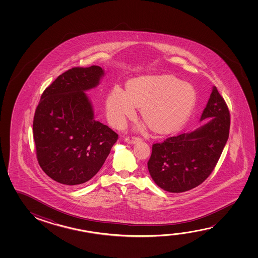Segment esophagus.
I'll return each instance as SVG.
<instances>
[{
    "mask_svg": "<svg viewBox=\"0 0 258 258\" xmlns=\"http://www.w3.org/2000/svg\"><path fill=\"white\" fill-rule=\"evenodd\" d=\"M140 140H141L140 138H137L135 136H127V137L125 138V141H126L127 144H135L140 141Z\"/></svg>",
    "mask_w": 258,
    "mask_h": 258,
    "instance_id": "1",
    "label": "esophagus"
}]
</instances>
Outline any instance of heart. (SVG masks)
Wrapping results in <instances>:
<instances>
[{
	"label": "heart",
	"mask_w": 258,
	"mask_h": 258,
	"mask_svg": "<svg viewBox=\"0 0 258 258\" xmlns=\"http://www.w3.org/2000/svg\"><path fill=\"white\" fill-rule=\"evenodd\" d=\"M196 102L190 84L169 75L148 76L131 80L127 91L114 86L106 98L107 118L114 127H121L142 106L141 114L154 131L170 133L185 121Z\"/></svg>",
	"instance_id": "b5f03b06"
}]
</instances>
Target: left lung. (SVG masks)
Returning <instances> with one entry per match:
<instances>
[{
  "label": "left lung",
  "instance_id": "obj_1",
  "mask_svg": "<svg viewBox=\"0 0 258 258\" xmlns=\"http://www.w3.org/2000/svg\"><path fill=\"white\" fill-rule=\"evenodd\" d=\"M196 131L153 144L148 168L154 182L170 192H182L203 183L215 168L230 127L228 105L216 87L211 93Z\"/></svg>",
  "mask_w": 258,
  "mask_h": 258
}]
</instances>
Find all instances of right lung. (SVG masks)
Here are the masks:
<instances>
[{"label": "right lung", "mask_w": 258, "mask_h": 258, "mask_svg": "<svg viewBox=\"0 0 258 258\" xmlns=\"http://www.w3.org/2000/svg\"><path fill=\"white\" fill-rule=\"evenodd\" d=\"M102 68H73L43 92L35 111L33 138L38 164L55 182H87L104 164L118 134L94 119L85 91L99 85Z\"/></svg>", "instance_id": "right-lung-1"}]
</instances>
